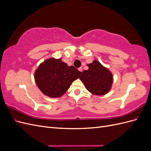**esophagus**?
Wrapping results in <instances>:
<instances>
[{
  "label": "esophagus",
  "instance_id": "esophagus-1",
  "mask_svg": "<svg viewBox=\"0 0 151 151\" xmlns=\"http://www.w3.org/2000/svg\"><path fill=\"white\" fill-rule=\"evenodd\" d=\"M79 70L80 71V72H83V68H82V67H80V68H79Z\"/></svg>",
  "mask_w": 151,
  "mask_h": 151
}]
</instances>
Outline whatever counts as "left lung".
<instances>
[{"label":"left lung","instance_id":"obj_1","mask_svg":"<svg viewBox=\"0 0 151 151\" xmlns=\"http://www.w3.org/2000/svg\"><path fill=\"white\" fill-rule=\"evenodd\" d=\"M88 70H84L79 77L86 89L95 95L108 93L113 84V75L107 68L97 60L87 65Z\"/></svg>","mask_w":151,"mask_h":151}]
</instances>
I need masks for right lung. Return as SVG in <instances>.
<instances>
[{
  "label": "right lung",
  "mask_w": 151,
  "mask_h": 151,
  "mask_svg": "<svg viewBox=\"0 0 151 151\" xmlns=\"http://www.w3.org/2000/svg\"><path fill=\"white\" fill-rule=\"evenodd\" d=\"M81 73L74 66H68L60 58H50L41 63L36 70L35 79L44 94L59 98L64 94Z\"/></svg>",
  "instance_id": "1"
}]
</instances>
